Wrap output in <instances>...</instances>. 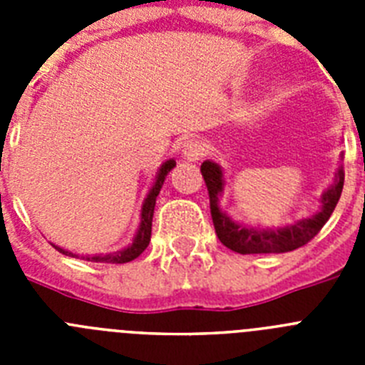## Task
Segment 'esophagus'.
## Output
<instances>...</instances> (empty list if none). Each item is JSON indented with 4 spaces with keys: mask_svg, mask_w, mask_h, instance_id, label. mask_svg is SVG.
Masks as SVG:
<instances>
[{
    "mask_svg": "<svg viewBox=\"0 0 365 365\" xmlns=\"http://www.w3.org/2000/svg\"><path fill=\"white\" fill-rule=\"evenodd\" d=\"M206 155V146L199 140H188L182 148V159L188 163H197Z\"/></svg>",
    "mask_w": 365,
    "mask_h": 365,
    "instance_id": "1",
    "label": "esophagus"
}]
</instances>
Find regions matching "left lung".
<instances>
[{"instance_id":"8db88e82","label":"left lung","mask_w":365,"mask_h":365,"mask_svg":"<svg viewBox=\"0 0 365 365\" xmlns=\"http://www.w3.org/2000/svg\"><path fill=\"white\" fill-rule=\"evenodd\" d=\"M201 173L205 177L208 195H210V212L214 221L215 234L225 247L237 254H279L291 252L296 248L307 245L333 214L334 206L341 195L344 188V166L338 168L334 173L333 185L329 186L320 197V210L299 219L294 225H285L279 228H259L250 227L245 222H237L222 212L219 199L225 192V175L222 168L214 160H205L201 164Z\"/></svg>"}]
</instances>
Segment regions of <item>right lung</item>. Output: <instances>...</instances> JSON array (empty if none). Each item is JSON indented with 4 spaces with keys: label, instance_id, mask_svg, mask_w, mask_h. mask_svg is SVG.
<instances>
[{
    "label": "right lung",
    "instance_id": "right-lung-1",
    "mask_svg": "<svg viewBox=\"0 0 365 365\" xmlns=\"http://www.w3.org/2000/svg\"><path fill=\"white\" fill-rule=\"evenodd\" d=\"M175 168V160L168 159L160 164V168L157 170V175H155L153 185H151L150 192H148L146 199L143 202V208H140V222H138V228L133 235V241H131L128 247L120 248L117 252L109 254H89V256H80V254H73L71 250H66L62 247H56V250H60L62 254L71 257H80V259L93 261V263H128V261H133L135 257H138L140 254L146 250V247L150 245L151 237V221H153V210H155V201H157V195H159L160 188L164 185V179L170 172Z\"/></svg>",
    "mask_w": 365,
    "mask_h": 365
}]
</instances>
